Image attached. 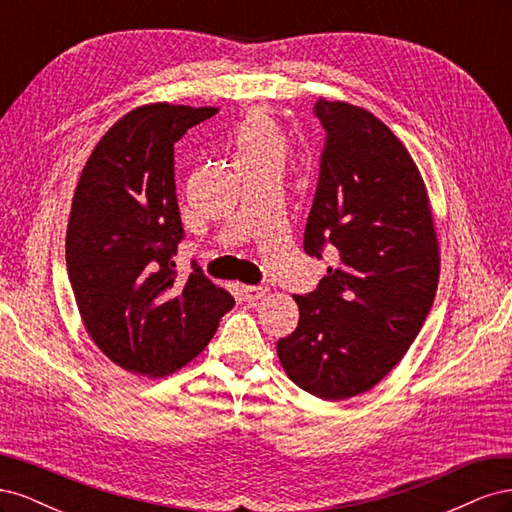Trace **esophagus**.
I'll return each mask as SVG.
<instances>
[{"label":"esophagus","instance_id":"1","mask_svg":"<svg viewBox=\"0 0 512 512\" xmlns=\"http://www.w3.org/2000/svg\"><path fill=\"white\" fill-rule=\"evenodd\" d=\"M267 294V288L265 286H241V297L247 301V303H254L258 299H262Z\"/></svg>","mask_w":512,"mask_h":512}]
</instances>
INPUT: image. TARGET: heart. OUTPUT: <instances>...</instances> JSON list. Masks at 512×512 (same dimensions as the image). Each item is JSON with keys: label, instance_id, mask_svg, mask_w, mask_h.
<instances>
[{"label": "heart", "instance_id": "obj_1", "mask_svg": "<svg viewBox=\"0 0 512 512\" xmlns=\"http://www.w3.org/2000/svg\"><path fill=\"white\" fill-rule=\"evenodd\" d=\"M288 141L265 111H252L235 132V162L284 164Z\"/></svg>", "mask_w": 512, "mask_h": 512}]
</instances>
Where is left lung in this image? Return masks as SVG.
<instances>
[{"instance_id": "obj_1", "label": "left lung", "mask_w": 512, "mask_h": 512, "mask_svg": "<svg viewBox=\"0 0 512 512\" xmlns=\"http://www.w3.org/2000/svg\"><path fill=\"white\" fill-rule=\"evenodd\" d=\"M327 138L303 247L337 265L294 294L299 324L277 342L288 378L320 399L361 395L404 359L438 290L429 198L408 149L365 108L318 100Z\"/></svg>"}]
</instances>
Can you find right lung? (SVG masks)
Returning <instances> with one entry per match:
<instances>
[{
  "instance_id": "obj_1",
  "label": "right lung",
  "mask_w": 512,
  "mask_h": 512,
  "mask_svg": "<svg viewBox=\"0 0 512 512\" xmlns=\"http://www.w3.org/2000/svg\"><path fill=\"white\" fill-rule=\"evenodd\" d=\"M211 106H138L108 130L72 198L66 265L87 333L115 365L160 378L205 350L235 299L192 262L177 277L183 226L175 143Z\"/></svg>"
}]
</instances>
